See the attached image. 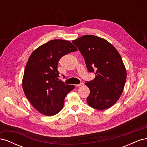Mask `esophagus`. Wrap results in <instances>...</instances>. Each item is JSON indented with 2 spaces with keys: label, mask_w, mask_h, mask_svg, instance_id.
Wrapping results in <instances>:
<instances>
[{
  "label": "esophagus",
  "mask_w": 147,
  "mask_h": 147,
  "mask_svg": "<svg viewBox=\"0 0 147 147\" xmlns=\"http://www.w3.org/2000/svg\"><path fill=\"white\" fill-rule=\"evenodd\" d=\"M84 85V83H83V82H82V83H80V84H76V86H83Z\"/></svg>",
  "instance_id": "obj_1"
}]
</instances>
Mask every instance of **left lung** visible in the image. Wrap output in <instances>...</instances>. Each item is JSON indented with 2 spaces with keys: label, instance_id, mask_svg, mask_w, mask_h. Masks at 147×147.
<instances>
[{
  "label": "left lung",
  "instance_id": "1",
  "mask_svg": "<svg viewBox=\"0 0 147 147\" xmlns=\"http://www.w3.org/2000/svg\"><path fill=\"white\" fill-rule=\"evenodd\" d=\"M72 43L83 55L88 72L96 71L94 80L85 83L90 90L88 105L97 110L110 108L119 99L126 80L121 57L112 44L95 35H83Z\"/></svg>",
  "mask_w": 147,
  "mask_h": 147
}]
</instances>
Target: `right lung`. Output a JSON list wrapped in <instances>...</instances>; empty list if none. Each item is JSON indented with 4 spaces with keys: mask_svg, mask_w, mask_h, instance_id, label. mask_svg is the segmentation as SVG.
Wrapping results in <instances>:
<instances>
[{
    "mask_svg": "<svg viewBox=\"0 0 147 147\" xmlns=\"http://www.w3.org/2000/svg\"><path fill=\"white\" fill-rule=\"evenodd\" d=\"M77 48L69 41L52 40L30 55L23 79L24 94L34 107L47 116H53L63 108L64 99L75 86L59 80L57 64L62 57Z\"/></svg>",
    "mask_w": 147,
    "mask_h": 147,
    "instance_id": "right-lung-1",
    "label": "right lung"
}]
</instances>
